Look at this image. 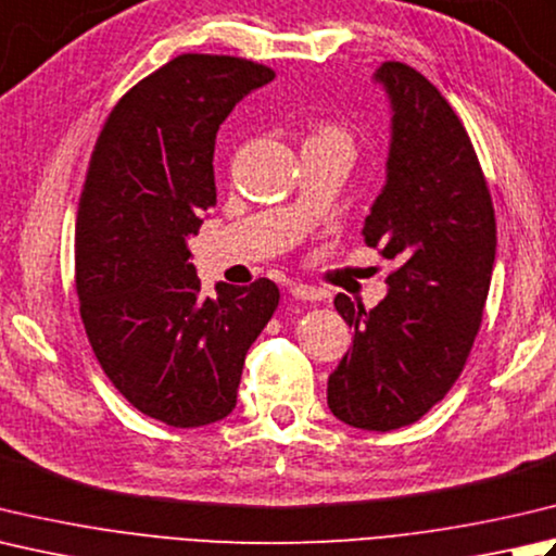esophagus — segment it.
Returning <instances> with one entry per match:
<instances>
[{
	"instance_id": "34e87169",
	"label": "esophagus",
	"mask_w": 556,
	"mask_h": 556,
	"mask_svg": "<svg viewBox=\"0 0 556 556\" xmlns=\"http://www.w3.org/2000/svg\"><path fill=\"white\" fill-rule=\"evenodd\" d=\"M289 293L299 301H320L323 299V293L315 287H308V285H291Z\"/></svg>"
}]
</instances>
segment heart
<instances>
[{
	"instance_id": "obj_1",
	"label": "heart",
	"mask_w": 556,
	"mask_h": 556,
	"mask_svg": "<svg viewBox=\"0 0 556 556\" xmlns=\"http://www.w3.org/2000/svg\"><path fill=\"white\" fill-rule=\"evenodd\" d=\"M306 144H342L352 147V135L346 132V127L337 123H318L313 129V135L306 139Z\"/></svg>"
}]
</instances>
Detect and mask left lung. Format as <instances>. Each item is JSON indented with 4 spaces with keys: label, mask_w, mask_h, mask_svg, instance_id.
<instances>
[{
    "label": "left lung",
    "mask_w": 556,
    "mask_h": 556,
    "mask_svg": "<svg viewBox=\"0 0 556 556\" xmlns=\"http://www.w3.org/2000/svg\"><path fill=\"white\" fill-rule=\"evenodd\" d=\"M374 79L393 108L388 178L364 224L366 245L393 260L376 308L337 293L354 330L328 380L337 419L366 431L415 424L463 374L492 281V194L460 117L427 76L383 62Z\"/></svg>",
    "instance_id": "obj_1"
}]
</instances>
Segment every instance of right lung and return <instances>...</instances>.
Wrapping results in <instances>:
<instances>
[{
	"label": "right lung",
	"instance_id": "obj_1",
	"mask_svg": "<svg viewBox=\"0 0 556 556\" xmlns=\"http://www.w3.org/2000/svg\"><path fill=\"white\" fill-rule=\"evenodd\" d=\"M275 79L228 54H178L119 98L76 212L74 269L98 364L141 415L176 429L228 417L245 354L279 306L275 281L202 296L188 238L216 204L214 141Z\"/></svg>",
	"mask_w": 556,
	"mask_h": 556
}]
</instances>
